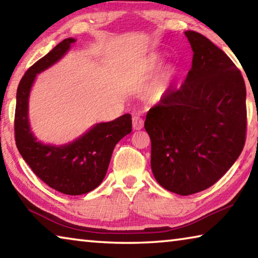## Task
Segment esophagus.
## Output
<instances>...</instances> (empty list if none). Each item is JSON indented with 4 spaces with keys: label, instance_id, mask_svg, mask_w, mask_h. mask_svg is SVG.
<instances>
[{
    "label": "esophagus",
    "instance_id": "34e87169",
    "mask_svg": "<svg viewBox=\"0 0 258 258\" xmlns=\"http://www.w3.org/2000/svg\"><path fill=\"white\" fill-rule=\"evenodd\" d=\"M132 125L134 130H141L145 126V120H143L142 117L134 116L132 118Z\"/></svg>",
    "mask_w": 258,
    "mask_h": 258
}]
</instances>
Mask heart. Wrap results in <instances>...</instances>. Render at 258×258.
I'll return each mask as SVG.
<instances>
[{
    "instance_id": "heart-1",
    "label": "heart",
    "mask_w": 258,
    "mask_h": 258,
    "mask_svg": "<svg viewBox=\"0 0 258 258\" xmlns=\"http://www.w3.org/2000/svg\"><path fill=\"white\" fill-rule=\"evenodd\" d=\"M160 58L158 54H151L149 58L143 63V72L146 75H151L156 72V69L159 67ZM175 76V71L172 66H167L157 74L149 86L146 89V99L150 102H158L163 99L168 90L171 89V85Z\"/></svg>"
}]
</instances>
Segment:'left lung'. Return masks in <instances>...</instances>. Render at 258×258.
<instances>
[{"instance_id": "8db88e82", "label": "left lung", "mask_w": 258, "mask_h": 258, "mask_svg": "<svg viewBox=\"0 0 258 258\" xmlns=\"http://www.w3.org/2000/svg\"><path fill=\"white\" fill-rule=\"evenodd\" d=\"M194 51L180 89L147 113L151 169L166 190L197 194L220 180L246 141V85L223 51L197 32L184 33Z\"/></svg>"}]
</instances>
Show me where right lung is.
Wrapping results in <instances>:
<instances>
[{"instance_id": "1", "label": "right lung", "mask_w": 258, "mask_h": 258, "mask_svg": "<svg viewBox=\"0 0 258 258\" xmlns=\"http://www.w3.org/2000/svg\"><path fill=\"white\" fill-rule=\"evenodd\" d=\"M75 42L72 37L60 42L25 73L17 90L15 113L16 145L21 157L43 182L71 196L87 194L101 184L113 148L132 131L130 113L95 124L81 138L63 146L44 145L30 131L28 99L35 77L62 58Z\"/></svg>"}]
</instances>
